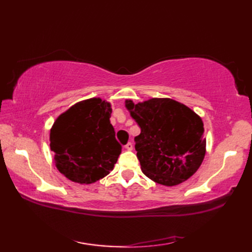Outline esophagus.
<instances>
[{
  "label": "esophagus",
  "mask_w": 252,
  "mask_h": 252,
  "mask_svg": "<svg viewBox=\"0 0 252 252\" xmlns=\"http://www.w3.org/2000/svg\"><path fill=\"white\" fill-rule=\"evenodd\" d=\"M125 148L126 149V151H132V149H133V144H132L131 142H129V143H127L126 145L125 146Z\"/></svg>",
  "instance_id": "1"
}]
</instances>
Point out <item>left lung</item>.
I'll use <instances>...</instances> for the list:
<instances>
[{"label":"left lung","mask_w":252,"mask_h":252,"mask_svg":"<svg viewBox=\"0 0 252 252\" xmlns=\"http://www.w3.org/2000/svg\"><path fill=\"white\" fill-rule=\"evenodd\" d=\"M126 106L141 127L134 142L143 173L165 186L189 179L206 154L200 117L170 98H152L140 104L126 100Z\"/></svg>","instance_id":"1"}]
</instances>
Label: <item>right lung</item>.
Returning a JSON list of instances; mask_svg holds the SVG:
<instances>
[{"label":"right lung","mask_w":252,"mask_h":252,"mask_svg":"<svg viewBox=\"0 0 252 252\" xmlns=\"http://www.w3.org/2000/svg\"><path fill=\"white\" fill-rule=\"evenodd\" d=\"M110 104L90 98L57 118L50 134L60 172L80 184L103 179L114 169L122 146L109 121Z\"/></svg>","instance_id":"obj_1"}]
</instances>
